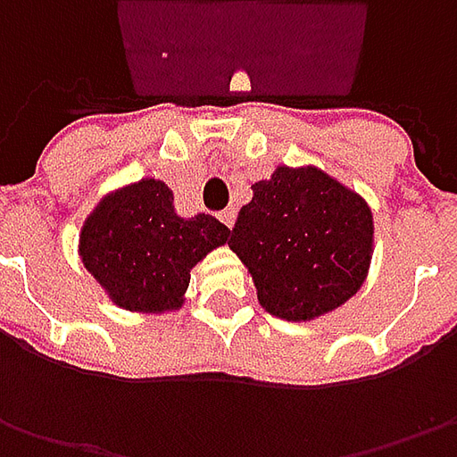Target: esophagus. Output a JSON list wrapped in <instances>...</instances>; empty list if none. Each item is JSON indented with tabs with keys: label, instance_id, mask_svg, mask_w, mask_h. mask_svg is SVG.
<instances>
[{
	"label": "esophagus",
	"instance_id": "34e87169",
	"mask_svg": "<svg viewBox=\"0 0 457 457\" xmlns=\"http://www.w3.org/2000/svg\"><path fill=\"white\" fill-rule=\"evenodd\" d=\"M219 219H220V223H223V226H228V228H231V226L237 223V211H234V208H226V211L220 213Z\"/></svg>",
	"mask_w": 457,
	"mask_h": 457
}]
</instances>
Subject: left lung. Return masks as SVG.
Listing matches in <instances>:
<instances>
[{
	"label": "left lung",
	"mask_w": 457,
	"mask_h": 457,
	"mask_svg": "<svg viewBox=\"0 0 457 457\" xmlns=\"http://www.w3.org/2000/svg\"><path fill=\"white\" fill-rule=\"evenodd\" d=\"M252 190L228 246L252 274L259 305L305 323L348 303L374 254L369 203L315 165H279Z\"/></svg>",
	"instance_id": "left-lung-1"
}]
</instances>
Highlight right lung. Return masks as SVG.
Here are the masks:
<instances>
[{
	"label": "right lung",
	"mask_w": 457,
	"mask_h": 457,
	"mask_svg": "<svg viewBox=\"0 0 457 457\" xmlns=\"http://www.w3.org/2000/svg\"><path fill=\"white\" fill-rule=\"evenodd\" d=\"M228 234L208 213L178 216L172 190L142 178L98 201L80 226L79 256L114 305L162 315L183 307L190 270Z\"/></svg>",
	"instance_id": "right-lung-1"
}]
</instances>
